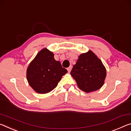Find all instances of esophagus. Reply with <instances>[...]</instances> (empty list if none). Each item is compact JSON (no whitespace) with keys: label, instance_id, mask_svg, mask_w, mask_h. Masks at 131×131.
<instances>
[{"label":"esophagus","instance_id":"1","mask_svg":"<svg viewBox=\"0 0 131 131\" xmlns=\"http://www.w3.org/2000/svg\"><path fill=\"white\" fill-rule=\"evenodd\" d=\"M71 68H72V66H70L69 67H68V68H67L68 71V72H70L71 70Z\"/></svg>","mask_w":131,"mask_h":131}]
</instances>
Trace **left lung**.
Listing matches in <instances>:
<instances>
[{
	"label": "left lung",
	"mask_w": 131,
	"mask_h": 131,
	"mask_svg": "<svg viewBox=\"0 0 131 131\" xmlns=\"http://www.w3.org/2000/svg\"><path fill=\"white\" fill-rule=\"evenodd\" d=\"M71 74L81 90L91 92L100 89L103 85L106 70L100 60L89 51L79 56Z\"/></svg>",
	"instance_id": "8db88e82"
}]
</instances>
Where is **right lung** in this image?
Segmentation results:
<instances>
[{"label": "right lung", "mask_w": 131, "mask_h": 131, "mask_svg": "<svg viewBox=\"0 0 131 131\" xmlns=\"http://www.w3.org/2000/svg\"><path fill=\"white\" fill-rule=\"evenodd\" d=\"M67 72L54 54L43 49L36 55L27 68V78L29 85L39 93H46L54 89Z\"/></svg>", "instance_id": "1"}]
</instances>
